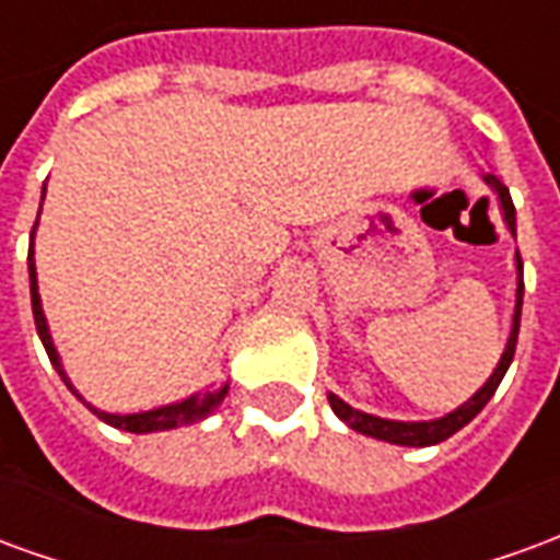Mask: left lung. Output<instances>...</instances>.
I'll return each mask as SVG.
<instances>
[{"label":"left lung","mask_w":560,"mask_h":560,"mask_svg":"<svg viewBox=\"0 0 560 560\" xmlns=\"http://www.w3.org/2000/svg\"><path fill=\"white\" fill-rule=\"evenodd\" d=\"M482 180L491 186V192L498 196L503 208V220L510 225V232L515 235V208H513V198H510V189L494 177V174H482ZM515 271H518V280H515V311H513V331H510V340H506V350H503L501 362L498 368L491 371V376L482 383L477 395L470 400H464L458 410H452V413L440 416V419H431V422H398V419H380V416L362 413V410H355L350 407L347 400H340L337 395H328V404H331V410L340 422H347L352 431H359V434H368V438L374 440H386V443H395V446H434V443H443L446 438H452L455 431H462L467 422H474L477 413L486 407L491 400V395L498 392L501 386L503 374H506V368L513 362L515 355V340H518V323H522V295H525V280H522V256L515 253Z\"/></svg>","instance_id":"left-lung-1"}]
</instances>
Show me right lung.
I'll list each match as a JSON object with an SVG mask.
<instances>
[{"label":"right lung","mask_w":560,"mask_h":560,"mask_svg":"<svg viewBox=\"0 0 560 560\" xmlns=\"http://www.w3.org/2000/svg\"><path fill=\"white\" fill-rule=\"evenodd\" d=\"M45 198V196H42ZM42 213V208H38ZM38 225V223H35ZM35 225H33V237H35ZM30 295H33V316H35V328H38V337H42V343H45L47 359L50 364L57 368V374L62 376V383L69 386V392L78 395V388L71 386V380L62 371V362H59V352L54 347V340H50V328H47L45 311H42V295H38V277H35V259H33V241H30ZM229 395V383L220 388H205V392H196V395H189L184 400H174V404H165V407H156V410H144V413H105V410H96L93 404H86V400L78 395V398L93 410V413L102 419V422H108L110 428H120V431H132V434H153V431H168V428L177 425H192V422H201V419H208L223 398Z\"/></svg>","instance_id":"1"}]
</instances>
